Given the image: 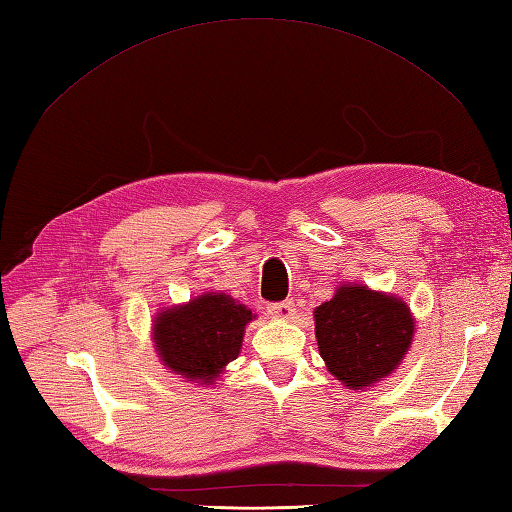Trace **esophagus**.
<instances>
[{
	"mask_svg": "<svg viewBox=\"0 0 512 512\" xmlns=\"http://www.w3.org/2000/svg\"><path fill=\"white\" fill-rule=\"evenodd\" d=\"M267 315L280 321H289L295 315V304L293 302H280V304H269Z\"/></svg>",
	"mask_w": 512,
	"mask_h": 512,
	"instance_id": "1",
	"label": "esophagus"
}]
</instances>
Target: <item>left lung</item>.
<instances>
[{"label":"left lung","mask_w":512,"mask_h":512,"mask_svg":"<svg viewBox=\"0 0 512 512\" xmlns=\"http://www.w3.org/2000/svg\"><path fill=\"white\" fill-rule=\"evenodd\" d=\"M313 317L323 363L352 391L393 376L415 339V317L404 299L360 282L336 286Z\"/></svg>","instance_id":"1"}]
</instances>
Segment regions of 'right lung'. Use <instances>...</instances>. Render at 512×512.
Here are the masks:
<instances>
[{
  "label": "right lung",
  "mask_w": 512,
  "mask_h": 512,
  "mask_svg": "<svg viewBox=\"0 0 512 512\" xmlns=\"http://www.w3.org/2000/svg\"><path fill=\"white\" fill-rule=\"evenodd\" d=\"M252 319L256 315L239 299L206 291L184 304L160 308L152 319V341L160 363L182 382L210 386L241 354Z\"/></svg>",
  "instance_id": "add662e5"
}]
</instances>
